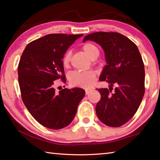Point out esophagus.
<instances>
[{
	"label": "esophagus",
	"mask_w": 160,
	"mask_h": 160,
	"mask_svg": "<svg viewBox=\"0 0 160 160\" xmlns=\"http://www.w3.org/2000/svg\"><path fill=\"white\" fill-rule=\"evenodd\" d=\"M85 91H86V95H88L89 93H90V92H91L90 90H86Z\"/></svg>",
	"instance_id": "1"
}]
</instances>
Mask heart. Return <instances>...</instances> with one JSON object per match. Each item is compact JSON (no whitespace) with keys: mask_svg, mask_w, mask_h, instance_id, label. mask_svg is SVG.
<instances>
[{"mask_svg":"<svg viewBox=\"0 0 160 160\" xmlns=\"http://www.w3.org/2000/svg\"><path fill=\"white\" fill-rule=\"evenodd\" d=\"M85 53L92 60H95L99 55V50L96 45L92 43H86L82 46ZM71 53L67 52L64 55L62 62L64 67L69 64ZM69 81L73 86L89 88L94 85L96 81V73L92 70L88 71H74L69 75Z\"/></svg>","mask_w":160,"mask_h":160,"instance_id":"obj_1","label":"heart"}]
</instances>
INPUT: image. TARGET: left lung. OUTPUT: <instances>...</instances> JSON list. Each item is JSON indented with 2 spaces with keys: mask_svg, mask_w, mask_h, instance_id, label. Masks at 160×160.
Instances as JSON below:
<instances>
[{
  "mask_svg": "<svg viewBox=\"0 0 160 160\" xmlns=\"http://www.w3.org/2000/svg\"><path fill=\"white\" fill-rule=\"evenodd\" d=\"M93 41L104 50L107 65L100 82H107L110 89L98 88L101 96L96 112L103 124L119 127L132 118L145 93V67L136 45L117 32H98L86 35L83 41ZM117 86L113 92L112 86Z\"/></svg>",
  "mask_w": 160,
  "mask_h": 160,
  "instance_id": "1",
  "label": "left lung"
}]
</instances>
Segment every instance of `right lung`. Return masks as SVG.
Masks as SVG:
<instances>
[{"mask_svg": "<svg viewBox=\"0 0 160 160\" xmlns=\"http://www.w3.org/2000/svg\"><path fill=\"white\" fill-rule=\"evenodd\" d=\"M83 34L51 33L27 45L18 64V82L24 105L39 124L60 129L72 122L85 96L80 88L55 89V81L66 82L62 60Z\"/></svg>", "mask_w": 160, "mask_h": 160, "instance_id": "add662e5", "label": "right lung"}]
</instances>
